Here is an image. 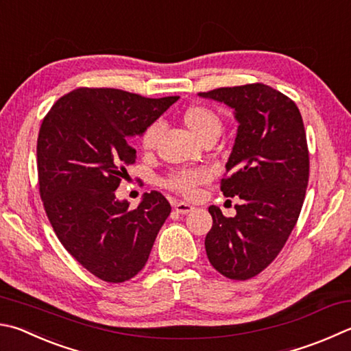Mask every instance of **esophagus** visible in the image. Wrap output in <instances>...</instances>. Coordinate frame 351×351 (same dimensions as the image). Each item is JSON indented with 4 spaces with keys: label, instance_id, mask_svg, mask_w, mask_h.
<instances>
[{
    "label": "esophagus",
    "instance_id": "1",
    "mask_svg": "<svg viewBox=\"0 0 351 351\" xmlns=\"http://www.w3.org/2000/svg\"><path fill=\"white\" fill-rule=\"evenodd\" d=\"M173 208H175L176 213L187 215V213H190V212H193L195 207L190 206V204H187V202H175V204H173Z\"/></svg>",
    "mask_w": 351,
    "mask_h": 351
}]
</instances>
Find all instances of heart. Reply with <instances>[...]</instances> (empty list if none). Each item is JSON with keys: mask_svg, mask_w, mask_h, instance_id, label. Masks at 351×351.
Returning a JSON list of instances; mask_svg holds the SVG:
<instances>
[{"mask_svg": "<svg viewBox=\"0 0 351 351\" xmlns=\"http://www.w3.org/2000/svg\"><path fill=\"white\" fill-rule=\"evenodd\" d=\"M182 121L187 125V129L201 141L212 135H219L222 129V119L219 114L210 107L201 104L187 107L182 113ZM159 135H161V124H150L141 136V147L145 152L154 149ZM207 180L208 173L206 170H181L169 178L167 186L182 195L192 196L195 195L196 189Z\"/></svg>", "mask_w": 351, "mask_h": 351, "instance_id": "obj_1", "label": "heart"}]
</instances>
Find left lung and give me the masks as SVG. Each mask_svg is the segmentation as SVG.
I'll list each match as a JSON object with an SVG mask.
<instances>
[{
    "label": "left lung",
    "instance_id": "left-lung-1",
    "mask_svg": "<svg viewBox=\"0 0 351 351\" xmlns=\"http://www.w3.org/2000/svg\"><path fill=\"white\" fill-rule=\"evenodd\" d=\"M233 109L238 132L221 190L238 196L237 215L210 206L207 258L221 275L245 281L273 263L301 213L308 184V149L296 104L265 84L199 93Z\"/></svg>",
    "mask_w": 351,
    "mask_h": 351
}]
</instances>
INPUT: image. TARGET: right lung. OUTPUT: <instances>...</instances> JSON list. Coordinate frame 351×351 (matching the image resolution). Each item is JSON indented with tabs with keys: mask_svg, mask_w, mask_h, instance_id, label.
I'll return each instance as SVG.
<instances>
[{
	"mask_svg": "<svg viewBox=\"0 0 351 351\" xmlns=\"http://www.w3.org/2000/svg\"><path fill=\"white\" fill-rule=\"evenodd\" d=\"M178 98L81 87L43 119L36 158L44 210L66 250L106 282L129 281L144 269L170 215L156 190L136 208L114 190L136 162L129 138L143 135Z\"/></svg>",
	"mask_w": 351,
	"mask_h": 351,
	"instance_id": "add662e5",
	"label": "right lung"
}]
</instances>
